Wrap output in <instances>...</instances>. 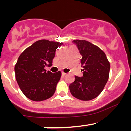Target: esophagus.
<instances>
[{"instance_id":"esophagus-1","label":"esophagus","mask_w":131,"mask_h":131,"mask_svg":"<svg viewBox=\"0 0 131 131\" xmlns=\"http://www.w3.org/2000/svg\"><path fill=\"white\" fill-rule=\"evenodd\" d=\"M65 75H66L65 73H64V72H62V76L64 77V76H65Z\"/></svg>"}]
</instances>
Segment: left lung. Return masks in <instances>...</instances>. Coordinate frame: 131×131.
<instances>
[{"instance_id": "1", "label": "left lung", "mask_w": 131, "mask_h": 131, "mask_svg": "<svg viewBox=\"0 0 131 131\" xmlns=\"http://www.w3.org/2000/svg\"><path fill=\"white\" fill-rule=\"evenodd\" d=\"M82 55L83 77H75L69 85L73 97L82 100H93L101 94L109 78L110 64L105 52L87 40H75Z\"/></svg>"}]
</instances>
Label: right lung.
Returning a JSON list of instances; mask_svg holds the SVG:
<instances>
[{"instance_id": "right-lung-1", "label": "right lung", "mask_w": 131, "mask_h": 131, "mask_svg": "<svg viewBox=\"0 0 131 131\" xmlns=\"http://www.w3.org/2000/svg\"><path fill=\"white\" fill-rule=\"evenodd\" d=\"M62 44V42L38 40L19 56L14 67L16 79L26 97L42 101L53 96L61 72H46L45 67L52 65L56 49Z\"/></svg>"}]
</instances>
